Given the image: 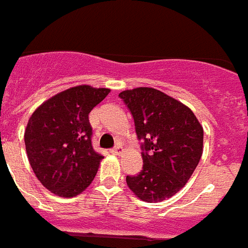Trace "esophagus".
Segmentation results:
<instances>
[{"mask_svg":"<svg viewBox=\"0 0 248 248\" xmlns=\"http://www.w3.org/2000/svg\"><path fill=\"white\" fill-rule=\"evenodd\" d=\"M110 153H111V155H116V156H119V155H122L123 153V148L122 147H116V148H114V149H110Z\"/></svg>","mask_w":248,"mask_h":248,"instance_id":"esophagus-1","label":"esophagus"}]
</instances>
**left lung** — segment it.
<instances>
[{"label": "left lung", "instance_id": "1", "mask_svg": "<svg viewBox=\"0 0 248 248\" xmlns=\"http://www.w3.org/2000/svg\"><path fill=\"white\" fill-rule=\"evenodd\" d=\"M132 112L143 139V169L126 176L132 193L146 202H158L179 193L195 171L202 155L204 130L191 109L152 87L119 93Z\"/></svg>", "mask_w": 248, "mask_h": 248}]
</instances>
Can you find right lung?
<instances>
[{"instance_id":"right-lung-1","label":"right lung","mask_w":248,"mask_h":248,"mask_svg":"<svg viewBox=\"0 0 248 248\" xmlns=\"http://www.w3.org/2000/svg\"><path fill=\"white\" fill-rule=\"evenodd\" d=\"M109 92L75 86L43 102L30 116L24 134L29 162L50 193L75 198L95 179L104 157L92 148L89 114Z\"/></svg>"}]
</instances>
